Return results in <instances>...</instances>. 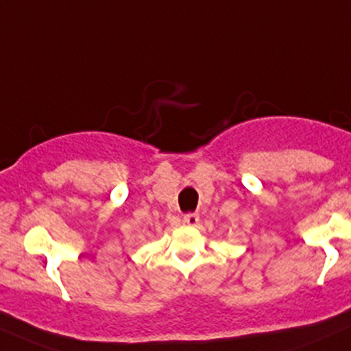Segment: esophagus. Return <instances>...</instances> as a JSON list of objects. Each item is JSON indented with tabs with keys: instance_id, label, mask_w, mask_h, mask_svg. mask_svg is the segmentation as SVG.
Instances as JSON below:
<instances>
[{
	"instance_id": "1",
	"label": "esophagus",
	"mask_w": 351,
	"mask_h": 351,
	"mask_svg": "<svg viewBox=\"0 0 351 351\" xmlns=\"http://www.w3.org/2000/svg\"><path fill=\"white\" fill-rule=\"evenodd\" d=\"M183 219H184V223H186V225H196V223H198V219H199V217H198V213H186L183 217Z\"/></svg>"
}]
</instances>
